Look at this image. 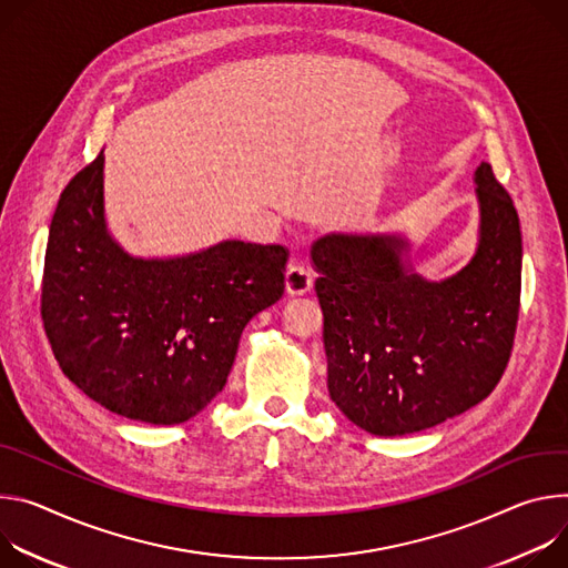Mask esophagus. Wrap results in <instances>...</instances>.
Listing matches in <instances>:
<instances>
[{
  "mask_svg": "<svg viewBox=\"0 0 568 568\" xmlns=\"http://www.w3.org/2000/svg\"><path fill=\"white\" fill-rule=\"evenodd\" d=\"M284 284H286V293H288V295H304V293H308L311 286H313L311 271H308L304 264L293 262V264H288V268H286Z\"/></svg>",
  "mask_w": 568,
  "mask_h": 568,
  "instance_id": "esophagus-1",
  "label": "esophagus"
}]
</instances>
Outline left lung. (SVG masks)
<instances>
[{"mask_svg": "<svg viewBox=\"0 0 568 568\" xmlns=\"http://www.w3.org/2000/svg\"><path fill=\"white\" fill-rule=\"evenodd\" d=\"M471 262L428 282L399 234H327L311 247L332 402L372 435H408L483 402L510 361L521 297L519 214L487 162Z\"/></svg>", "mask_w": 568, "mask_h": 568, "instance_id": "1", "label": "left lung"}]
</instances>
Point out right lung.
I'll return each mask as SVG.
<instances>
[{
  "mask_svg": "<svg viewBox=\"0 0 568 568\" xmlns=\"http://www.w3.org/2000/svg\"><path fill=\"white\" fill-rule=\"evenodd\" d=\"M284 245L221 241L142 260L108 232L103 153L62 189L44 252L40 311L68 379L108 410L171 426L225 386L252 316L284 293Z\"/></svg>",
  "mask_w": 568,
  "mask_h": 568,
  "instance_id": "right-lung-1",
  "label": "right lung"
}]
</instances>
